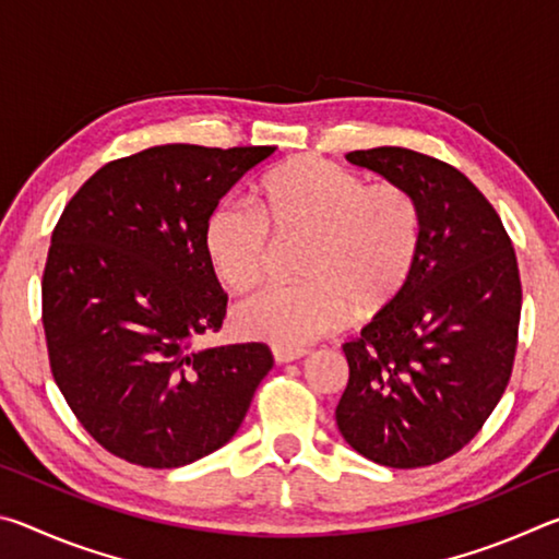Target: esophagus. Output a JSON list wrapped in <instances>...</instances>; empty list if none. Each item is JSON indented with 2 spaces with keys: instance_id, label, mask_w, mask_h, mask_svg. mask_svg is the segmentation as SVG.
Wrapping results in <instances>:
<instances>
[{
  "instance_id": "1",
  "label": "esophagus",
  "mask_w": 559,
  "mask_h": 559,
  "mask_svg": "<svg viewBox=\"0 0 559 559\" xmlns=\"http://www.w3.org/2000/svg\"><path fill=\"white\" fill-rule=\"evenodd\" d=\"M306 349H288V347H273V359L276 365H286V362H296V359L306 357Z\"/></svg>"
}]
</instances>
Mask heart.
Returning <instances> with one entry per match:
<instances>
[{
    "label": "heart",
    "instance_id": "1",
    "mask_svg": "<svg viewBox=\"0 0 559 559\" xmlns=\"http://www.w3.org/2000/svg\"><path fill=\"white\" fill-rule=\"evenodd\" d=\"M271 234L306 236L300 286H271L243 300V337L298 349L335 333L353 313L374 316L400 296L421 243V214L396 185L365 179L323 157H298L261 182L259 210L222 202L204 226V249L226 288L259 286Z\"/></svg>",
    "mask_w": 559,
    "mask_h": 559
}]
</instances>
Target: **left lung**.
<instances>
[{"mask_svg": "<svg viewBox=\"0 0 559 559\" xmlns=\"http://www.w3.org/2000/svg\"><path fill=\"white\" fill-rule=\"evenodd\" d=\"M347 159L414 197L421 243L400 296L343 345L349 377L335 421L380 466H431L466 447L506 392L523 306L518 259L456 167L406 147Z\"/></svg>", "mask_w": 559, "mask_h": 559, "instance_id": "8db88e82", "label": "left lung"}]
</instances>
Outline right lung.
<instances>
[{"label":"right lung","mask_w":559,"mask_h":559,"mask_svg":"<svg viewBox=\"0 0 559 559\" xmlns=\"http://www.w3.org/2000/svg\"><path fill=\"white\" fill-rule=\"evenodd\" d=\"M273 153L150 147L100 167L56 224L41 283L51 372L116 456L177 468L222 449L273 367L261 343L194 345L226 316L206 219Z\"/></svg>","instance_id":"1"}]
</instances>
